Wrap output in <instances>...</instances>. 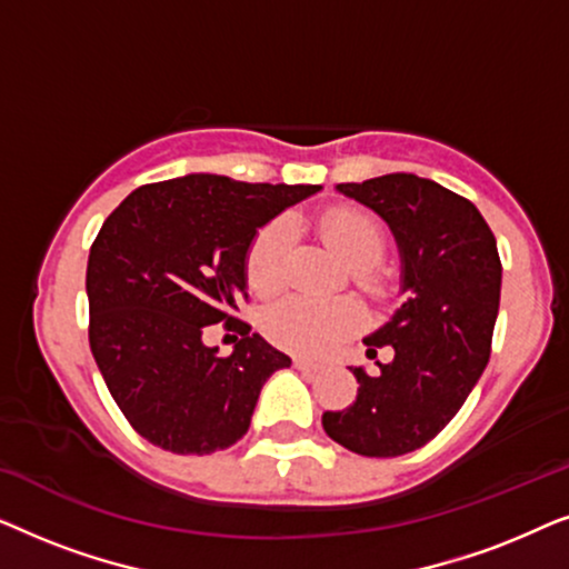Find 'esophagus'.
Segmentation results:
<instances>
[{
  "instance_id": "esophagus-1",
  "label": "esophagus",
  "mask_w": 569,
  "mask_h": 569,
  "mask_svg": "<svg viewBox=\"0 0 569 569\" xmlns=\"http://www.w3.org/2000/svg\"><path fill=\"white\" fill-rule=\"evenodd\" d=\"M295 368L302 370V372H318V370H323V365H318L313 360H306V357H295Z\"/></svg>"
}]
</instances>
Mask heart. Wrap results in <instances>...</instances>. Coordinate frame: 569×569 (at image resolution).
Here are the masks:
<instances>
[{
  "instance_id": "b5f03b06",
  "label": "heart",
  "mask_w": 569,
  "mask_h": 569,
  "mask_svg": "<svg viewBox=\"0 0 569 569\" xmlns=\"http://www.w3.org/2000/svg\"><path fill=\"white\" fill-rule=\"evenodd\" d=\"M318 230L329 240L349 269L355 282L372 295L383 290V279L376 267L386 256V232L368 212L352 207L329 209ZM292 251V228L287 220H274L256 232L248 246L246 277L253 292L277 295L287 282V261ZM365 323L362 308L355 300H316V298H284L274 302L263 316V331L274 345L302 355H321L345 341Z\"/></svg>"
}]
</instances>
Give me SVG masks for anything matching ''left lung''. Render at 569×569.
I'll return each mask as SVG.
<instances>
[{"label": "left lung", "instance_id": "1", "mask_svg": "<svg viewBox=\"0 0 569 569\" xmlns=\"http://www.w3.org/2000/svg\"><path fill=\"white\" fill-rule=\"evenodd\" d=\"M391 228L401 253V308L365 339L393 347L376 376L355 368L357 399L323 411V430L360 456L391 458L422 448L469 399L492 352L502 263L497 240L469 199L415 173L339 183Z\"/></svg>", "mask_w": 569, "mask_h": 569}]
</instances>
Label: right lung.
Segmentation results:
<instances>
[{"instance_id": "obj_1", "label": "right lung", "mask_w": 569, "mask_h": 569, "mask_svg": "<svg viewBox=\"0 0 569 569\" xmlns=\"http://www.w3.org/2000/svg\"><path fill=\"white\" fill-rule=\"evenodd\" d=\"M321 186L191 173L139 186L108 214L88 259L90 349L113 401L152 446L181 456L230 448L290 357L230 316L246 295L256 232ZM226 321L230 358L203 345Z\"/></svg>"}]
</instances>
